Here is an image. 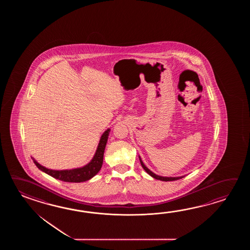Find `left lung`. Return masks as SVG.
Masks as SVG:
<instances>
[{"label": "left lung", "mask_w": 250, "mask_h": 250, "mask_svg": "<svg viewBox=\"0 0 250 250\" xmlns=\"http://www.w3.org/2000/svg\"><path fill=\"white\" fill-rule=\"evenodd\" d=\"M138 157H139L140 164L142 165L144 170H146V171L148 173L149 175L151 176V177H153L155 180H160V181H177V180H180V179H182L183 177H185V175L180 176V177H164V176L157 175V174L154 173L153 171H151V170H149L148 168H147L146 165H144L143 161L141 160L140 156H138Z\"/></svg>", "instance_id": "left-lung-1"}]
</instances>
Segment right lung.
Here are the masks:
<instances>
[{"label":"right lung","instance_id":"right-lung-1","mask_svg":"<svg viewBox=\"0 0 250 250\" xmlns=\"http://www.w3.org/2000/svg\"><path fill=\"white\" fill-rule=\"evenodd\" d=\"M111 129L107 128L100 138L99 144L97 146L96 153L90 162L83 167L75 168L71 170H52L38 164L36 160L33 158L35 165H37L39 170L45 172L48 175L52 176L53 178L65 181V182H83L89 181L94 176H96L99 170H101L103 161H104V153L106 146L107 140Z\"/></svg>","mask_w":250,"mask_h":250}]
</instances>
